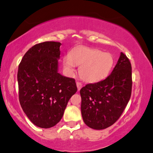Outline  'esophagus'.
Wrapping results in <instances>:
<instances>
[{
	"label": "esophagus",
	"instance_id": "esophagus-1",
	"mask_svg": "<svg viewBox=\"0 0 153 153\" xmlns=\"http://www.w3.org/2000/svg\"><path fill=\"white\" fill-rule=\"evenodd\" d=\"M76 85H77V88H78V91H79L80 89H81V88L82 87V85L81 82H76Z\"/></svg>",
	"mask_w": 153,
	"mask_h": 153
}]
</instances>
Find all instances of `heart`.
<instances>
[{
    "label": "heart",
    "mask_w": 153,
    "mask_h": 153,
    "mask_svg": "<svg viewBox=\"0 0 153 153\" xmlns=\"http://www.w3.org/2000/svg\"><path fill=\"white\" fill-rule=\"evenodd\" d=\"M113 63V57L110 53L85 46L75 48L62 60L64 69L70 75L74 73L76 65H80V76L87 82H99L105 78Z\"/></svg>",
    "instance_id": "heart-1"
}]
</instances>
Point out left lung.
Here are the masks:
<instances>
[{
  "label": "left lung",
  "mask_w": 153,
  "mask_h": 153,
  "mask_svg": "<svg viewBox=\"0 0 153 153\" xmlns=\"http://www.w3.org/2000/svg\"><path fill=\"white\" fill-rule=\"evenodd\" d=\"M132 91V68L123 53L108 77L81 88V114L86 126L95 130L114 124L128 103Z\"/></svg>",
  "instance_id": "left-lung-1"
}]
</instances>
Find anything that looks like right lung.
Returning <instances> with one entry per match:
<instances>
[{"instance_id":"obj_1","label":"right lung","mask_w":153,"mask_h":153,"mask_svg":"<svg viewBox=\"0 0 153 153\" xmlns=\"http://www.w3.org/2000/svg\"><path fill=\"white\" fill-rule=\"evenodd\" d=\"M59 42L46 41L27 51L18 67L19 101L35 126L50 128L60 122L68 102L77 92L75 79L58 73Z\"/></svg>"}]
</instances>
